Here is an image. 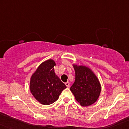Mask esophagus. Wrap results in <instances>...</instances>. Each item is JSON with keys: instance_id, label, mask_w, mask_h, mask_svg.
<instances>
[{"instance_id": "obj_1", "label": "esophagus", "mask_w": 129, "mask_h": 129, "mask_svg": "<svg viewBox=\"0 0 129 129\" xmlns=\"http://www.w3.org/2000/svg\"><path fill=\"white\" fill-rule=\"evenodd\" d=\"M66 85L67 87H70V83L69 82H67L66 83Z\"/></svg>"}]
</instances>
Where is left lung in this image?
Returning <instances> with one entry per match:
<instances>
[{"label":"left lung","mask_w":129,"mask_h":129,"mask_svg":"<svg viewBox=\"0 0 129 129\" xmlns=\"http://www.w3.org/2000/svg\"><path fill=\"white\" fill-rule=\"evenodd\" d=\"M75 80L70 90L82 106L93 104L100 95L101 86L93 72L85 66L74 65Z\"/></svg>","instance_id":"8db88e82"}]
</instances>
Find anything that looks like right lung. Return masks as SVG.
Instances as JSON below:
<instances>
[{
    "label": "right lung",
    "instance_id": "right-lung-1",
    "mask_svg": "<svg viewBox=\"0 0 129 129\" xmlns=\"http://www.w3.org/2000/svg\"><path fill=\"white\" fill-rule=\"evenodd\" d=\"M53 60L45 61L33 74L30 82V90L40 104L50 105L58 99L61 92L67 87L57 76Z\"/></svg>",
    "mask_w": 129,
    "mask_h": 129
}]
</instances>
